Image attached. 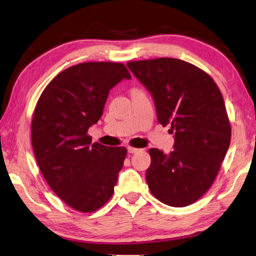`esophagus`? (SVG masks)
<instances>
[{
    "label": "esophagus",
    "mask_w": 256,
    "mask_h": 256,
    "mask_svg": "<svg viewBox=\"0 0 256 256\" xmlns=\"http://www.w3.org/2000/svg\"><path fill=\"white\" fill-rule=\"evenodd\" d=\"M128 152L130 154H136V152H141V149L133 148V147H128Z\"/></svg>",
    "instance_id": "esophagus-1"
}]
</instances>
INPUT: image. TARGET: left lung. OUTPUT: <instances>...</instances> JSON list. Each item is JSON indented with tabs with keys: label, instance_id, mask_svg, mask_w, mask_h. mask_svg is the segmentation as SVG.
I'll use <instances>...</instances> for the list:
<instances>
[{
	"label": "left lung",
	"instance_id": "8db88e82",
	"mask_svg": "<svg viewBox=\"0 0 256 256\" xmlns=\"http://www.w3.org/2000/svg\"><path fill=\"white\" fill-rule=\"evenodd\" d=\"M155 102L157 120L171 124L174 149L152 148L146 172L150 192L173 208H184L204 194L224 160L231 128L221 91L212 77L174 58L128 62Z\"/></svg>",
	"mask_w": 256,
	"mask_h": 256
}]
</instances>
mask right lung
Wrapping results in <instances>:
<instances>
[{
    "label": "right lung",
    "instance_id": "1",
    "mask_svg": "<svg viewBox=\"0 0 256 256\" xmlns=\"http://www.w3.org/2000/svg\"><path fill=\"white\" fill-rule=\"evenodd\" d=\"M128 70L118 62H83L56 75L40 94L32 144L48 184L72 208L94 212L110 200L128 150L92 144L109 91Z\"/></svg>",
    "mask_w": 256,
    "mask_h": 256
}]
</instances>
